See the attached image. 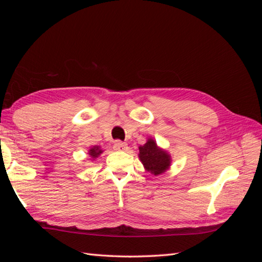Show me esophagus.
Instances as JSON below:
<instances>
[{"label":"esophagus","mask_w":262,"mask_h":262,"mask_svg":"<svg viewBox=\"0 0 262 262\" xmlns=\"http://www.w3.org/2000/svg\"><path fill=\"white\" fill-rule=\"evenodd\" d=\"M114 148L116 149V150H124V149H126V143H124V142H122V141H116L115 143H114Z\"/></svg>","instance_id":"obj_1"}]
</instances>
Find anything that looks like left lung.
I'll return each mask as SVG.
<instances>
[{"mask_svg": "<svg viewBox=\"0 0 262 262\" xmlns=\"http://www.w3.org/2000/svg\"><path fill=\"white\" fill-rule=\"evenodd\" d=\"M139 157L147 171L160 175L169 167L170 156L158 148L154 140H148L143 146H140Z\"/></svg>", "mask_w": 262, "mask_h": 262, "instance_id": "obj_1", "label": "left lung"}]
</instances>
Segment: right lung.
Wrapping results in <instances>:
<instances>
[{
  "label": "right lung",
  "mask_w": 262,
  "mask_h": 262,
  "mask_svg": "<svg viewBox=\"0 0 262 262\" xmlns=\"http://www.w3.org/2000/svg\"><path fill=\"white\" fill-rule=\"evenodd\" d=\"M101 152H102V150L99 148V146H94V147H92V148L90 149V155H91L93 158H95V157H97Z\"/></svg>",
  "instance_id": "right-lung-1"
}]
</instances>
